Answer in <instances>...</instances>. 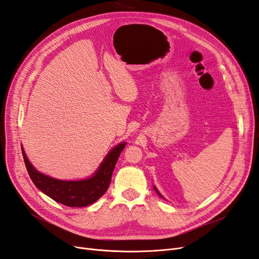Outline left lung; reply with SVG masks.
<instances>
[{
  "mask_svg": "<svg viewBox=\"0 0 259 259\" xmlns=\"http://www.w3.org/2000/svg\"><path fill=\"white\" fill-rule=\"evenodd\" d=\"M153 188H154V190H155V192H156V194H157V195H159V196H160L161 198H163V199H164V197H163V196H162V195L160 194V192H159V190H157V189H156V187H155V186H153Z\"/></svg>",
  "mask_w": 259,
  "mask_h": 259,
  "instance_id": "1",
  "label": "left lung"
}]
</instances>
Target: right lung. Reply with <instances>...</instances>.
<instances>
[{
    "instance_id": "add662e5",
    "label": "right lung",
    "mask_w": 259,
    "mask_h": 259,
    "mask_svg": "<svg viewBox=\"0 0 259 259\" xmlns=\"http://www.w3.org/2000/svg\"><path fill=\"white\" fill-rule=\"evenodd\" d=\"M126 144V142H122L116 145L107 153L91 177L77 181H65L41 174L28 161L23 146H22V153L31 181L43 194L63 205L83 207L94 203L107 192L111 182L112 172Z\"/></svg>"
}]
</instances>
